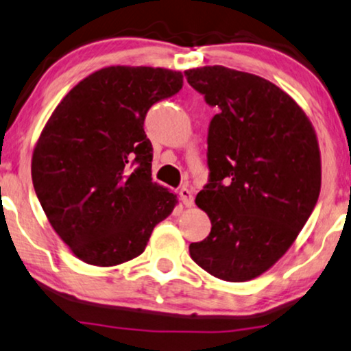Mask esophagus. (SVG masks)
Segmentation results:
<instances>
[{"label":"esophagus","mask_w":351,"mask_h":351,"mask_svg":"<svg viewBox=\"0 0 351 351\" xmlns=\"http://www.w3.org/2000/svg\"><path fill=\"white\" fill-rule=\"evenodd\" d=\"M180 198H182L184 205L187 206V208H190V206H193V193H192V190H189V189L180 190Z\"/></svg>","instance_id":"esophagus-1"}]
</instances>
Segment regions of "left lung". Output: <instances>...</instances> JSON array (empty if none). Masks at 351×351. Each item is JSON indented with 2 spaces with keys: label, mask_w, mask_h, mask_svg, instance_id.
<instances>
[{
  "label": "left lung",
  "mask_w": 351,
  "mask_h": 351,
  "mask_svg": "<svg viewBox=\"0 0 351 351\" xmlns=\"http://www.w3.org/2000/svg\"><path fill=\"white\" fill-rule=\"evenodd\" d=\"M218 107L208 130L210 182L195 203L211 232L192 261L224 281H249L287 254L321 192V149L309 117L265 77L215 64L185 71Z\"/></svg>",
  "instance_id": "left-lung-1"
}]
</instances>
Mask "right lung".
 <instances>
[{
	"label": "right lung",
	"mask_w": 351,
	"mask_h": 351,
	"mask_svg": "<svg viewBox=\"0 0 351 351\" xmlns=\"http://www.w3.org/2000/svg\"><path fill=\"white\" fill-rule=\"evenodd\" d=\"M180 71L115 64L80 81L51 112L32 153L47 219L80 261L117 267L145 252L179 203L151 179L149 107L182 89Z\"/></svg>",
	"instance_id": "1"
}]
</instances>
